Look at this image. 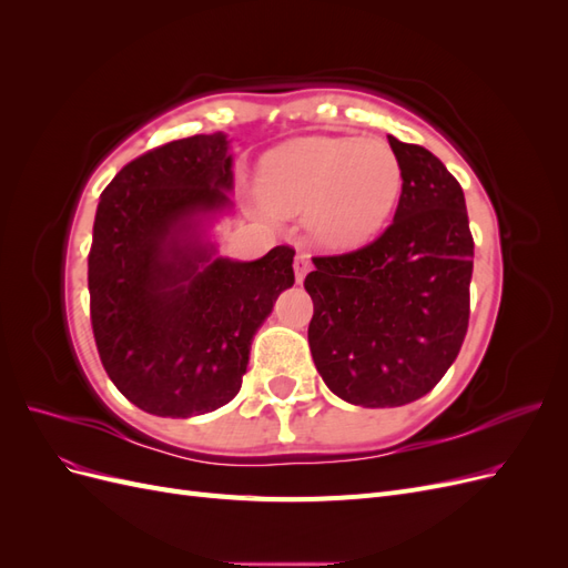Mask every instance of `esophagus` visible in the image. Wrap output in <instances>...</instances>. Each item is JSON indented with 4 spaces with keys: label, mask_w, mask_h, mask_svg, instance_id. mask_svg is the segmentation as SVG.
<instances>
[{
    "label": "esophagus",
    "mask_w": 568,
    "mask_h": 568,
    "mask_svg": "<svg viewBox=\"0 0 568 568\" xmlns=\"http://www.w3.org/2000/svg\"><path fill=\"white\" fill-rule=\"evenodd\" d=\"M294 270H296V280L303 282L307 270H311V255H307L305 251H298L296 253V261H294Z\"/></svg>",
    "instance_id": "34e87169"
}]
</instances>
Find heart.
<instances>
[{
  "label": "heart",
  "mask_w": 568,
  "mask_h": 568,
  "mask_svg": "<svg viewBox=\"0 0 568 568\" xmlns=\"http://www.w3.org/2000/svg\"><path fill=\"white\" fill-rule=\"evenodd\" d=\"M403 168L382 140L305 136L267 153L257 196L274 213L307 211L326 246L351 248L379 232L398 203Z\"/></svg>",
  "instance_id": "1"
}]
</instances>
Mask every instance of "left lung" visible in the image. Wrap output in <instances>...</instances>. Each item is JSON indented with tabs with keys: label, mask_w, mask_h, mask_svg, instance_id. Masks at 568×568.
Segmentation results:
<instances>
[{
	"label": "left lung",
	"mask_w": 568,
	"mask_h": 568,
	"mask_svg": "<svg viewBox=\"0 0 568 568\" xmlns=\"http://www.w3.org/2000/svg\"><path fill=\"white\" fill-rule=\"evenodd\" d=\"M403 168L390 225L348 253L315 255L307 341L324 384L363 407L432 390L469 326L474 236L459 182L432 151L388 134Z\"/></svg>",
	"instance_id": "obj_1"
}]
</instances>
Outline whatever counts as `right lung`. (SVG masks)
Instances as JSON below:
<instances>
[{"instance_id":"right-lung-1","label":"right lung","mask_w":568,"mask_h":568,"mask_svg":"<svg viewBox=\"0 0 568 568\" xmlns=\"http://www.w3.org/2000/svg\"><path fill=\"white\" fill-rule=\"evenodd\" d=\"M227 136L194 134L130 161L101 192L88 255L90 320L115 388L149 415L192 417L242 388L251 338L294 284V248L234 263L180 242L232 189Z\"/></svg>"}]
</instances>
